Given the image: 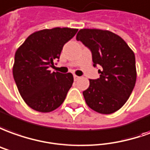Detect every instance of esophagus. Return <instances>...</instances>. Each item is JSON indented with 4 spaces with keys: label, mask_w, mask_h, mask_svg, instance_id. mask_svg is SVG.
Returning a JSON list of instances; mask_svg holds the SVG:
<instances>
[{
    "label": "esophagus",
    "mask_w": 150,
    "mask_h": 150,
    "mask_svg": "<svg viewBox=\"0 0 150 150\" xmlns=\"http://www.w3.org/2000/svg\"><path fill=\"white\" fill-rule=\"evenodd\" d=\"M73 78H74V80H75V81H77V79H79V78H80V77H78V76H77V75H74V76H73Z\"/></svg>",
    "instance_id": "1"
}]
</instances>
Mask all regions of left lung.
I'll use <instances>...</instances> for the list:
<instances>
[{
    "instance_id": "1",
    "label": "left lung",
    "mask_w": 150,
    "mask_h": 150,
    "mask_svg": "<svg viewBox=\"0 0 150 150\" xmlns=\"http://www.w3.org/2000/svg\"><path fill=\"white\" fill-rule=\"evenodd\" d=\"M77 40L91 52L93 66L100 65V77L91 79L82 94L93 110L110 114L128 100L136 81V57L123 39L109 31L81 29Z\"/></svg>"
}]
</instances>
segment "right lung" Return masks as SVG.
I'll return each instance as SVG.
<instances>
[{
    "instance_id": "1",
    "label": "right lung",
    "mask_w": 150,
    "mask_h": 150,
    "mask_svg": "<svg viewBox=\"0 0 150 150\" xmlns=\"http://www.w3.org/2000/svg\"><path fill=\"white\" fill-rule=\"evenodd\" d=\"M77 30L69 28L41 30L31 34L17 50L13 76L22 98L30 108L38 112H51L64 101L73 85V74L51 73L49 68L59 59L64 44Z\"/></svg>"
}]
</instances>
